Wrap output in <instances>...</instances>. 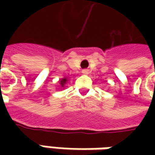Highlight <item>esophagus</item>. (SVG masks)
Segmentation results:
<instances>
[{"instance_id":"34e87169","label":"esophagus","mask_w":155,"mask_h":155,"mask_svg":"<svg viewBox=\"0 0 155 155\" xmlns=\"http://www.w3.org/2000/svg\"><path fill=\"white\" fill-rule=\"evenodd\" d=\"M82 73H83V74H88V73H89V71H88L87 69H84V70L82 71Z\"/></svg>"}]
</instances>
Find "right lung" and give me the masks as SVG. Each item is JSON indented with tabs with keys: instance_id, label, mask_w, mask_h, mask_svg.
<instances>
[{
	"instance_id": "obj_1",
	"label": "right lung",
	"mask_w": 155,
	"mask_h": 155,
	"mask_svg": "<svg viewBox=\"0 0 155 155\" xmlns=\"http://www.w3.org/2000/svg\"><path fill=\"white\" fill-rule=\"evenodd\" d=\"M66 81H67V78H62V80H60V84H61V86L64 87V84L66 83Z\"/></svg>"
}]
</instances>
